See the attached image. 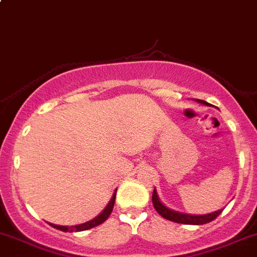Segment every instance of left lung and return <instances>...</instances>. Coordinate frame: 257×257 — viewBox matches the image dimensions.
Wrapping results in <instances>:
<instances>
[{"instance_id":"left-lung-1","label":"left lung","mask_w":257,"mask_h":257,"mask_svg":"<svg viewBox=\"0 0 257 257\" xmlns=\"http://www.w3.org/2000/svg\"><path fill=\"white\" fill-rule=\"evenodd\" d=\"M195 101L200 104H204V106H211L208 102L202 101V99H195ZM153 204H154V208L156 209V212H158L160 216H163L164 218H167L173 222H177V223H183V224H206L208 223V222L213 221V219L216 218L217 216H219L221 212L223 211V209H218V211L212 212V213L198 214V216L197 214L183 213V212L174 211V209H170L169 207H167L163 202H161L156 189H154V193H153Z\"/></svg>"}]
</instances>
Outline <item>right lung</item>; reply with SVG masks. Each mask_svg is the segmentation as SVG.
Segmentation results:
<instances>
[{
  "instance_id": "right-lung-1",
  "label": "right lung",
  "mask_w": 257,
  "mask_h": 257,
  "mask_svg": "<svg viewBox=\"0 0 257 257\" xmlns=\"http://www.w3.org/2000/svg\"><path fill=\"white\" fill-rule=\"evenodd\" d=\"M116 190H114L113 195H112L111 200L108 202V204L106 206V208H104L103 211L98 214V216L94 217L93 219H90V221H88V222H84V223L75 224V226H69V227L58 226V224H54V223H50V226L54 227V228L60 229V231H63V232H80V231H85V229L93 228V227H96V226H99V224L103 223V222L108 218L109 214H111V212H112V209H113L114 199H116Z\"/></svg>"
}]
</instances>
